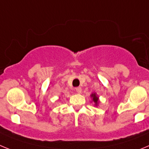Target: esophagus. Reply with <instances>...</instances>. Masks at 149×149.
I'll return each mask as SVG.
<instances>
[{"label":"esophagus","instance_id":"esophagus-1","mask_svg":"<svg viewBox=\"0 0 149 149\" xmlns=\"http://www.w3.org/2000/svg\"><path fill=\"white\" fill-rule=\"evenodd\" d=\"M76 91L77 93H81V88H76Z\"/></svg>","mask_w":149,"mask_h":149}]
</instances>
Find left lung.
<instances>
[{
	"instance_id": "obj_1",
	"label": "left lung",
	"mask_w": 149,
	"mask_h": 149,
	"mask_svg": "<svg viewBox=\"0 0 149 149\" xmlns=\"http://www.w3.org/2000/svg\"><path fill=\"white\" fill-rule=\"evenodd\" d=\"M91 100H92V102H93L94 103V105L96 107H97L99 105V103H100V99H99V96H97L96 93H92L91 94Z\"/></svg>"
}]
</instances>
